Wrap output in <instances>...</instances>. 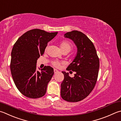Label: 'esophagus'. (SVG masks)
<instances>
[{
    "mask_svg": "<svg viewBox=\"0 0 121 121\" xmlns=\"http://www.w3.org/2000/svg\"><path fill=\"white\" fill-rule=\"evenodd\" d=\"M54 73L55 74H56V73H57L58 72V70L56 69H54Z\"/></svg>",
    "mask_w": 121,
    "mask_h": 121,
    "instance_id": "1",
    "label": "esophagus"
}]
</instances>
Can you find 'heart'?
Instances as JSON below:
<instances>
[{
  "label": "heart",
  "instance_id": "b5f03b06",
  "mask_svg": "<svg viewBox=\"0 0 121 121\" xmlns=\"http://www.w3.org/2000/svg\"><path fill=\"white\" fill-rule=\"evenodd\" d=\"M60 46L62 52L64 51H68L69 52L72 48V45L70 44L69 42L65 40L62 41V42L60 43ZM46 49H47V48H46ZM61 62L57 60H54L52 62V65L56 68H60L61 65Z\"/></svg>",
  "mask_w": 121,
  "mask_h": 121
}]
</instances>
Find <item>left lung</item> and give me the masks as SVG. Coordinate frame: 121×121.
<instances>
[{"instance_id": "8db88e82", "label": "left lung", "mask_w": 121, "mask_h": 121, "mask_svg": "<svg viewBox=\"0 0 121 121\" xmlns=\"http://www.w3.org/2000/svg\"><path fill=\"white\" fill-rule=\"evenodd\" d=\"M64 36L73 41L77 52L66 69L75 72L74 76L70 77L68 73L62 72L64 79L61 84L60 95L65 101L77 102L86 98L94 89L99 74V58L93 43L83 33L73 30Z\"/></svg>"}]
</instances>
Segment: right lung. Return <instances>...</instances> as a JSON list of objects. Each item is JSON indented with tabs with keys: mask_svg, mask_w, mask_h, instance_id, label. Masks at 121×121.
I'll return each mask as SVG.
<instances>
[{
	"mask_svg": "<svg viewBox=\"0 0 121 121\" xmlns=\"http://www.w3.org/2000/svg\"><path fill=\"white\" fill-rule=\"evenodd\" d=\"M57 33L34 29L20 36L13 45L11 53V73L16 86L24 96L37 99L46 94L54 69L45 66L39 72L36 70V63L37 59L44 54L48 43Z\"/></svg>",
	"mask_w": 121,
	"mask_h": 121,
	"instance_id": "right-lung-1",
	"label": "right lung"
}]
</instances>
